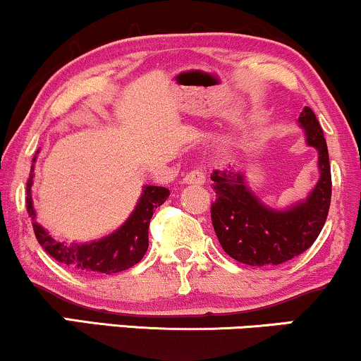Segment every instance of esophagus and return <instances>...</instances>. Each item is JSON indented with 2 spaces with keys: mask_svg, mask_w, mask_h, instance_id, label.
<instances>
[{
  "mask_svg": "<svg viewBox=\"0 0 361 361\" xmlns=\"http://www.w3.org/2000/svg\"><path fill=\"white\" fill-rule=\"evenodd\" d=\"M183 183L186 185H203L205 183V173H203V169L200 168H195L192 171H188L183 178Z\"/></svg>",
  "mask_w": 361,
  "mask_h": 361,
  "instance_id": "esophagus-1",
  "label": "esophagus"
}]
</instances>
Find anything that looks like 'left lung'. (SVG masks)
Returning a JSON list of instances; mask_svg holds the SVG:
<instances>
[{
  "instance_id": "1",
  "label": "left lung",
  "mask_w": 361,
  "mask_h": 361,
  "mask_svg": "<svg viewBox=\"0 0 361 361\" xmlns=\"http://www.w3.org/2000/svg\"><path fill=\"white\" fill-rule=\"evenodd\" d=\"M307 146L318 151L319 180L306 200L286 210L264 205L247 188L242 173H212V224L220 245L232 259L247 266H279L310 249L326 222L331 203V168L323 129L310 107L299 116Z\"/></svg>"
}]
</instances>
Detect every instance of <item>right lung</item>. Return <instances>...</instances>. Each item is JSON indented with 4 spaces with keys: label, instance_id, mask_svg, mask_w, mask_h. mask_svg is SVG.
I'll return each instance as SVG.
<instances>
[{
    "label": "right lung",
    "instance_id": "right-lung-1",
    "mask_svg": "<svg viewBox=\"0 0 361 361\" xmlns=\"http://www.w3.org/2000/svg\"><path fill=\"white\" fill-rule=\"evenodd\" d=\"M33 158V163H35ZM33 166L27 181V210L32 216L35 237L45 252L56 262L68 266L84 274H116L126 269L136 266L145 257L147 250V228L154 208L161 207L168 198V188L147 185L142 186L141 198L136 208L126 222L111 235L89 244H65L55 240L54 237L37 222L32 202Z\"/></svg>",
    "mask_w": 361,
    "mask_h": 361
}]
</instances>
